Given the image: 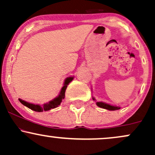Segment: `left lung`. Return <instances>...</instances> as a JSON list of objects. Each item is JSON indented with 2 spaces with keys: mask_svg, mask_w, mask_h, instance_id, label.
Returning <instances> with one entry per match:
<instances>
[{
  "mask_svg": "<svg viewBox=\"0 0 155 155\" xmlns=\"http://www.w3.org/2000/svg\"><path fill=\"white\" fill-rule=\"evenodd\" d=\"M92 100L95 101L96 105H97V106H98V107L104 108V109L109 110V111H115V110L120 109V106H113V105H110V104H106V103L102 102V101H101V102H98V101H96L95 98L94 97H92Z\"/></svg>",
  "mask_w": 155,
  "mask_h": 155,
  "instance_id": "1",
  "label": "left lung"
}]
</instances>
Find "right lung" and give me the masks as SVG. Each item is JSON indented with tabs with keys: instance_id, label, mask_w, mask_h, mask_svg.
Here are the masks:
<instances>
[{
	"instance_id": "add662e5",
	"label": "right lung",
	"mask_w": 155,
	"mask_h": 155,
	"mask_svg": "<svg viewBox=\"0 0 155 155\" xmlns=\"http://www.w3.org/2000/svg\"><path fill=\"white\" fill-rule=\"evenodd\" d=\"M74 76H69V77H67L66 79H65L64 81V84H63V87H62L61 90H60V94L58 95V97H56L55 98L53 99L49 102L47 103V104H44L41 106L39 104H31V103H28L27 101H25L22 100V99L19 98V102L21 104L24 105L26 107L31 108V110L35 111H38V112H42L44 111H49L51 110V108H57L58 106H59L60 104H61L62 101L65 98V90H66V88L68 87V85L69 84V83L74 79Z\"/></svg>"
}]
</instances>
